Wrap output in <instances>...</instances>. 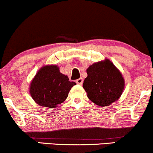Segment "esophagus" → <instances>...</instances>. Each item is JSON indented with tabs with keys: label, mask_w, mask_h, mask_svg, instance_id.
<instances>
[{
	"label": "esophagus",
	"mask_w": 153,
	"mask_h": 153,
	"mask_svg": "<svg viewBox=\"0 0 153 153\" xmlns=\"http://www.w3.org/2000/svg\"><path fill=\"white\" fill-rule=\"evenodd\" d=\"M82 81H83V80H82V78H79V79H78V80H76V83L77 84H79V85H82Z\"/></svg>",
	"instance_id": "34e87169"
}]
</instances>
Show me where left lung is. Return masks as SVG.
<instances>
[{"label": "left lung", "mask_w": 153, "mask_h": 153, "mask_svg": "<svg viewBox=\"0 0 153 153\" xmlns=\"http://www.w3.org/2000/svg\"><path fill=\"white\" fill-rule=\"evenodd\" d=\"M82 87L88 98L100 106L118 101L124 88L122 73L109 59L94 63L87 69Z\"/></svg>", "instance_id": "left-lung-1"}]
</instances>
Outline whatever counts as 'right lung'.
Instances as JSON below:
<instances>
[{"label": "right lung", "mask_w": 153, "mask_h": 153, "mask_svg": "<svg viewBox=\"0 0 153 153\" xmlns=\"http://www.w3.org/2000/svg\"><path fill=\"white\" fill-rule=\"evenodd\" d=\"M75 84L62 74L57 65H45L39 70L31 82L29 93L39 106L53 108L67 99Z\"/></svg>", "instance_id": "1"}]
</instances>
